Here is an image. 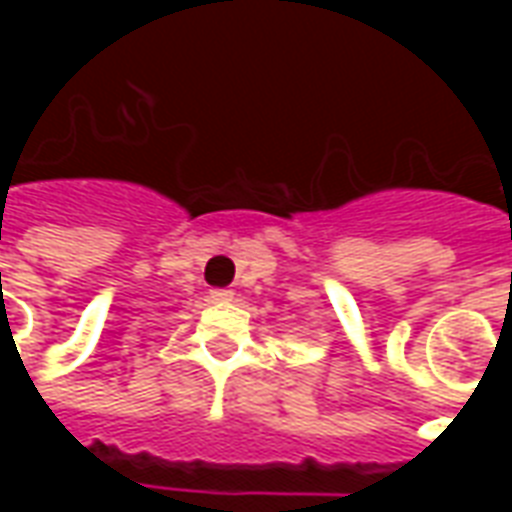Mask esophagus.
Listing matches in <instances>:
<instances>
[{
  "instance_id": "34e87169",
  "label": "esophagus",
  "mask_w": 512,
  "mask_h": 512,
  "mask_svg": "<svg viewBox=\"0 0 512 512\" xmlns=\"http://www.w3.org/2000/svg\"><path fill=\"white\" fill-rule=\"evenodd\" d=\"M208 296H211V301H230V299H233V290L213 288L211 293H208Z\"/></svg>"
}]
</instances>
